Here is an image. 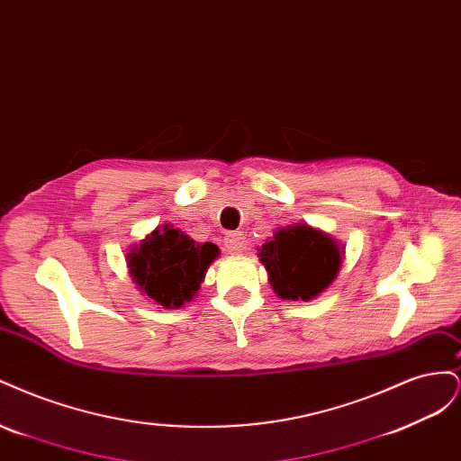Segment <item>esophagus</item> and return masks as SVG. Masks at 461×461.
<instances>
[{
    "label": "esophagus",
    "mask_w": 461,
    "mask_h": 461,
    "mask_svg": "<svg viewBox=\"0 0 461 461\" xmlns=\"http://www.w3.org/2000/svg\"><path fill=\"white\" fill-rule=\"evenodd\" d=\"M225 248L230 254H239L246 248V236L242 232H229L225 236Z\"/></svg>",
    "instance_id": "34e87169"
}]
</instances>
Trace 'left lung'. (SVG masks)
<instances>
[{
    "label": "left lung",
    "mask_w": 461,
    "mask_h": 461,
    "mask_svg": "<svg viewBox=\"0 0 461 461\" xmlns=\"http://www.w3.org/2000/svg\"><path fill=\"white\" fill-rule=\"evenodd\" d=\"M342 254V248L329 234L296 225L278 229L259 248L258 256L278 298L308 302L337 278Z\"/></svg>",
    "instance_id": "left-lung-1"
}]
</instances>
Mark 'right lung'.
Here are the masks:
<instances>
[{"instance_id":"add662e5","label":"right lung","mask_w":461,"mask_h":461,"mask_svg":"<svg viewBox=\"0 0 461 461\" xmlns=\"http://www.w3.org/2000/svg\"><path fill=\"white\" fill-rule=\"evenodd\" d=\"M215 258V244L194 242L173 225L158 227L127 254L132 281L167 310L180 308L196 296Z\"/></svg>"}]
</instances>
